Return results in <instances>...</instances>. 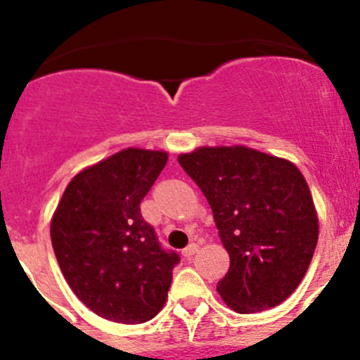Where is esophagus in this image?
<instances>
[{"label":"esophagus","mask_w":360,"mask_h":360,"mask_svg":"<svg viewBox=\"0 0 360 360\" xmlns=\"http://www.w3.org/2000/svg\"><path fill=\"white\" fill-rule=\"evenodd\" d=\"M197 252H198V245L197 244H190V245H188V248L183 249V256L186 257V259L193 257Z\"/></svg>","instance_id":"34e87169"}]
</instances>
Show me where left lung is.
<instances>
[{
	"mask_svg": "<svg viewBox=\"0 0 360 360\" xmlns=\"http://www.w3.org/2000/svg\"><path fill=\"white\" fill-rule=\"evenodd\" d=\"M177 162L205 195L230 254L221 297L238 314L281 304L303 281L319 238L303 174L244 146L198 148Z\"/></svg>",
	"mask_w": 360,
	"mask_h": 360,
	"instance_id": "obj_1",
	"label": "left lung"
}]
</instances>
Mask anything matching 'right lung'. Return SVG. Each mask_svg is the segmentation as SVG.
Segmentation results:
<instances>
[{
    "label": "right lung",
    "mask_w": 360,
    "mask_h": 360,
    "mask_svg": "<svg viewBox=\"0 0 360 360\" xmlns=\"http://www.w3.org/2000/svg\"><path fill=\"white\" fill-rule=\"evenodd\" d=\"M167 153L129 148L68 184L50 235L69 288L94 314L143 324L162 310L179 254L158 242L141 202Z\"/></svg>",
    "instance_id": "add662e5"
}]
</instances>
